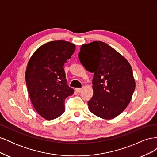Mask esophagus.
<instances>
[{
	"label": "esophagus",
	"mask_w": 157,
	"mask_h": 157,
	"mask_svg": "<svg viewBox=\"0 0 157 157\" xmlns=\"http://www.w3.org/2000/svg\"><path fill=\"white\" fill-rule=\"evenodd\" d=\"M75 90H76V92H77V93H80V92L82 91V88H76Z\"/></svg>",
	"instance_id": "34e87169"
}]
</instances>
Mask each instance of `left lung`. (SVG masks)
<instances>
[{"label": "left lung", "mask_w": 157, "mask_h": 157, "mask_svg": "<svg viewBox=\"0 0 157 157\" xmlns=\"http://www.w3.org/2000/svg\"><path fill=\"white\" fill-rule=\"evenodd\" d=\"M78 57L85 69L94 73L89 110L103 119L119 115L130 103L136 87L129 62L101 41L82 45Z\"/></svg>", "instance_id": "1"}]
</instances>
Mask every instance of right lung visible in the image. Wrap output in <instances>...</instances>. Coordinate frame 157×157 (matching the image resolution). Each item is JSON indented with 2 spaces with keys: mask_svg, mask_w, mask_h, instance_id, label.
<instances>
[{
  "mask_svg": "<svg viewBox=\"0 0 157 157\" xmlns=\"http://www.w3.org/2000/svg\"><path fill=\"white\" fill-rule=\"evenodd\" d=\"M75 48L74 44L65 40L47 42L34 52L27 63L28 93L36 112L46 120L62 115L65 99L74 92L67 85L63 66Z\"/></svg>",
  "mask_w": 157,
  "mask_h": 157,
  "instance_id": "right-lung-1",
  "label": "right lung"
}]
</instances>
